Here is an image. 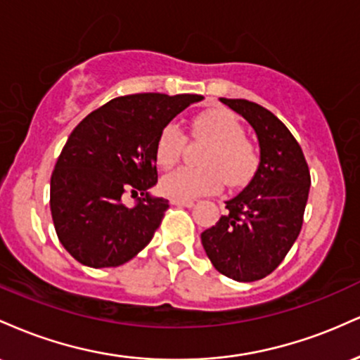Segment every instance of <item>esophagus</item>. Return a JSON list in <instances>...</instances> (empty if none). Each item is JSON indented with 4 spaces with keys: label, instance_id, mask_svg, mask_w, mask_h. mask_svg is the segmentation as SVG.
<instances>
[{
    "label": "esophagus",
    "instance_id": "obj_1",
    "mask_svg": "<svg viewBox=\"0 0 360 360\" xmlns=\"http://www.w3.org/2000/svg\"><path fill=\"white\" fill-rule=\"evenodd\" d=\"M171 203L172 205H177V206H186V208H193V206H194V201H191V200H179V198H172Z\"/></svg>",
    "mask_w": 360,
    "mask_h": 360
}]
</instances>
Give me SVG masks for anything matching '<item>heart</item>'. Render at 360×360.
<instances>
[{"instance_id":"b5f03b06","label":"heart","mask_w":360,"mask_h":360,"mask_svg":"<svg viewBox=\"0 0 360 360\" xmlns=\"http://www.w3.org/2000/svg\"><path fill=\"white\" fill-rule=\"evenodd\" d=\"M196 137L206 139L212 146L206 148L201 164L205 167H177L160 179V189L167 196L194 200L217 193L223 179L230 186L249 183L259 166L254 143L243 137V127L232 111L212 108L193 120ZM186 137L176 123L162 128L155 143V160L160 167H171L179 159Z\"/></svg>"}]
</instances>
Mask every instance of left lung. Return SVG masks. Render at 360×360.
I'll list each match as a JSON object with an SVG mask.
<instances>
[{"label": "left lung", "mask_w": 360, "mask_h": 360, "mask_svg": "<svg viewBox=\"0 0 360 360\" xmlns=\"http://www.w3.org/2000/svg\"><path fill=\"white\" fill-rule=\"evenodd\" d=\"M220 101L254 128L260 159L250 183L225 201L229 213L201 233V243L218 272L252 283L271 274L298 238L311 179L300 143L276 115L247 100Z\"/></svg>", "instance_id": "1"}]
</instances>
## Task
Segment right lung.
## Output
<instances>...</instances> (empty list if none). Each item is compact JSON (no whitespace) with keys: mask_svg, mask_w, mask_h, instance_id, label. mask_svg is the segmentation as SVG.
I'll return each mask as SVG.
<instances>
[{"mask_svg":"<svg viewBox=\"0 0 360 360\" xmlns=\"http://www.w3.org/2000/svg\"><path fill=\"white\" fill-rule=\"evenodd\" d=\"M200 94L139 93L115 98L72 130L51 177V213L65 250L82 266L118 267L154 237L169 201L152 196L162 128ZM127 191L141 193L131 209Z\"/></svg>","mask_w":360,"mask_h":360,"instance_id":"add662e5","label":"right lung"}]
</instances>
